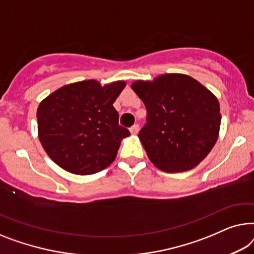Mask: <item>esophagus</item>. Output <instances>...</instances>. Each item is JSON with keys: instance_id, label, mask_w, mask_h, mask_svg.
Listing matches in <instances>:
<instances>
[{"instance_id": "1", "label": "esophagus", "mask_w": 254, "mask_h": 254, "mask_svg": "<svg viewBox=\"0 0 254 254\" xmlns=\"http://www.w3.org/2000/svg\"><path fill=\"white\" fill-rule=\"evenodd\" d=\"M130 132H131L132 134H137L138 132H139V126H138V124H134V126H132L130 127Z\"/></svg>"}]
</instances>
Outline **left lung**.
<instances>
[{"mask_svg": "<svg viewBox=\"0 0 254 254\" xmlns=\"http://www.w3.org/2000/svg\"><path fill=\"white\" fill-rule=\"evenodd\" d=\"M147 112L138 137L148 159L166 173L190 170L212 151L219 137L220 103L190 76L167 73L131 85Z\"/></svg>", "mask_w": 254, "mask_h": 254, "instance_id": "1", "label": "left lung"}]
</instances>
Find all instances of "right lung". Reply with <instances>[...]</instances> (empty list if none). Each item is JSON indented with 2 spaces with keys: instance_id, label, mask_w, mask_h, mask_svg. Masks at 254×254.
<instances>
[{
  "instance_id": "obj_1",
  "label": "right lung",
  "mask_w": 254,
  "mask_h": 254,
  "mask_svg": "<svg viewBox=\"0 0 254 254\" xmlns=\"http://www.w3.org/2000/svg\"><path fill=\"white\" fill-rule=\"evenodd\" d=\"M124 87L126 81L101 86L96 80H84L42 100L37 112L39 139L57 166L76 175H92L113 163L122 138L130 135L119 124L113 106Z\"/></svg>"
}]
</instances>
